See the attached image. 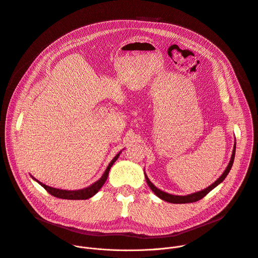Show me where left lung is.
Segmentation results:
<instances>
[{
  "mask_svg": "<svg viewBox=\"0 0 258 258\" xmlns=\"http://www.w3.org/2000/svg\"><path fill=\"white\" fill-rule=\"evenodd\" d=\"M235 152H236V144L234 146V150H233V154H232V157H231V160H230V163L228 165V167L226 168V170L224 171V173L219 176V178H217L211 186H209L208 188L200 191V192H197V193H194V194H190V195H187V196H176V195H171V194H168V193H165L159 189H157L153 183L149 180L148 176H146V181L147 183H148V186L150 187V189L155 193L156 196H158L160 199L166 201V202H170V203H177V204H181V203H192V202H196V201H199L200 199H202L203 197H205L212 189H214L217 185H219L220 182H222L226 176L228 175V173L230 172L231 168H232V165L234 163V159H235Z\"/></svg>",
  "mask_w": 258,
  "mask_h": 258,
  "instance_id": "8db88e82",
  "label": "left lung"
}]
</instances>
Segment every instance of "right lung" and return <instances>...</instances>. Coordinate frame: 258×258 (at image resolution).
Masks as SVG:
<instances>
[{"label": "right lung", "mask_w": 258, "mask_h": 258, "mask_svg": "<svg viewBox=\"0 0 258 258\" xmlns=\"http://www.w3.org/2000/svg\"><path fill=\"white\" fill-rule=\"evenodd\" d=\"M120 152L111 160V162L109 163L108 167L106 168L105 172L103 173L102 177L97 180L96 182H94L93 185H91L90 187L88 188H85V189H82V190H77V191H67V190H60V189H55V188H52V187H49V186H46L44 185L43 182L39 181L38 179H34L38 181L40 185L49 193L51 194L52 196L54 197H57V198H60V199H68V200H86V199H89L91 198L92 196H94L96 193L99 192V190L102 188V186L105 183L107 177H108V173H109V170L110 168H111V166L113 165V163L117 160L118 156H119Z\"/></svg>", "instance_id": "obj_1"}]
</instances>
